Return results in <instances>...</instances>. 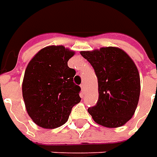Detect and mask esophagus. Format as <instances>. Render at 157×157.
Returning a JSON list of instances; mask_svg holds the SVG:
<instances>
[{
  "mask_svg": "<svg viewBox=\"0 0 157 157\" xmlns=\"http://www.w3.org/2000/svg\"><path fill=\"white\" fill-rule=\"evenodd\" d=\"M80 87H81L82 92H83V94H84V91H85V85H84V84H81V85H80Z\"/></svg>",
  "mask_w": 157,
  "mask_h": 157,
  "instance_id": "34e87169",
  "label": "esophagus"
}]
</instances>
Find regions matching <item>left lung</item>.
I'll return each mask as SVG.
<instances>
[{
  "label": "left lung",
  "instance_id": "left-lung-1",
  "mask_svg": "<svg viewBox=\"0 0 157 157\" xmlns=\"http://www.w3.org/2000/svg\"><path fill=\"white\" fill-rule=\"evenodd\" d=\"M80 54L94 67L98 78L99 100L88 108V113L101 126H123L134 115L140 97V76L134 61L116 47Z\"/></svg>",
  "mask_w": 157,
  "mask_h": 157
}]
</instances>
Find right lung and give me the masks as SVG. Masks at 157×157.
I'll use <instances>...</instances> for the list:
<instances>
[{
    "label": "right lung",
    "instance_id": "obj_1",
    "mask_svg": "<svg viewBox=\"0 0 157 157\" xmlns=\"http://www.w3.org/2000/svg\"><path fill=\"white\" fill-rule=\"evenodd\" d=\"M73 55L62 45L48 46L35 55L25 70L22 97L28 114L41 128L62 126L81 100V88L73 82L75 70L67 64Z\"/></svg>",
    "mask_w": 157,
    "mask_h": 157
}]
</instances>
